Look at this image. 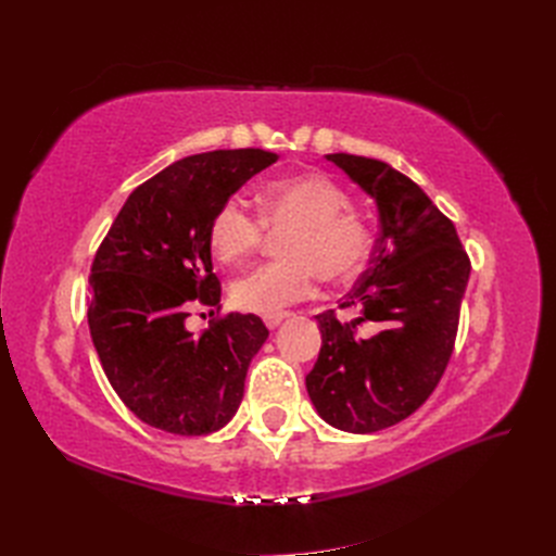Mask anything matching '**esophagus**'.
<instances>
[{"label":"esophagus","mask_w":556,"mask_h":556,"mask_svg":"<svg viewBox=\"0 0 556 556\" xmlns=\"http://www.w3.org/2000/svg\"><path fill=\"white\" fill-rule=\"evenodd\" d=\"M290 317V313H274V315H264V325L268 327V329H276L282 319H288Z\"/></svg>","instance_id":"obj_1"}]
</instances>
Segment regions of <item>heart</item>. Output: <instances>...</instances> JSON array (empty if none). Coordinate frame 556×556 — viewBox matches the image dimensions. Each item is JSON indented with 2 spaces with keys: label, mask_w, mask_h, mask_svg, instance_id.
I'll return each mask as SVG.
<instances>
[{
  "label": "heart",
  "mask_w": 556,
  "mask_h": 556,
  "mask_svg": "<svg viewBox=\"0 0 556 556\" xmlns=\"http://www.w3.org/2000/svg\"><path fill=\"white\" fill-rule=\"evenodd\" d=\"M260 206L262 215L243 197H227L208 225L211 252L225 266L245 262L262 245L266 225L288 231L280 243L285 260L262 264L231 285L233 306L245 313L274 315L306 299L317 276L327 282L352 280L371 257V227L352 213L350 194L327 176L266 182Z\"/></svg>",
  "instance_id": "obj_1"
}]
</instances>
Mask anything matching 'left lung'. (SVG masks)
I'll return each mask as SVG.
<instances>
[{
	"label": "left lung",
	"instance_id": "left-lung-1",
	"mask_svg": "<svg viewBox=\"0 0 556 556\" xmlns=\"http://www.w3.org/2000/svg\"><path fill=\"white\" fill-rule=\"evenodd\" d=\"M329 162L376 199L380 237L339 308L341 323L315 315L323 348L306 390L319 417L350 433H374L413 415L443 378L459 327L470 260L450 217L408 176L371 157L333 153ZM376 321L371 340L356 325Z\"/></svg>",
	"mask_w": 556,
	"mask_h": 556
}]
</instances>
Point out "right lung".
Instances as JSON below:
<instances>
[{
  "mask_svg": "<svg viewBox=\"0 0 556 556\" xmlns=\"http://www.w3.org/2000/svg\"><path fill=\"white\" fill-rule=\"evenodd\" d=\"M276 160L239 148L174 162L127 197L97 250L92 343L115 394L150 427L206 435L239 410L268 329L252 313H227L194 336L185 319L197 304L220 311L208 245L215 208Z\"/></svg>",
  "mask_w": 556,
  "mask_h": 556,
  "instance_id": "obj_1",
  "label": "right lung"
}]
</instances>
